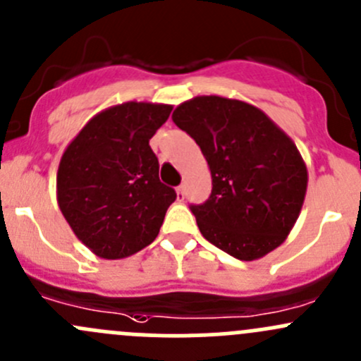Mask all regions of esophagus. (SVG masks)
Returning <instances> with one entry per match:
<instances>
[{
    "label": "esophagus",
    "mask_w": 361,
    "mask_h": 361,
    "mask_svg": "<svg viewBox=\"0 0 361 361\" xmlns=\"http://www.w3.org/2000/svg\"><path fill=\"white\" fill-rule=\"evenodd\" d=\"M176 195H178V201H183L185 199V188H183V185H180V187L176 188Z\"/></svg>",
    "instance_id": "esophagus-1"
}]
</instances>
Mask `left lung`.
Listing matches in <instances>:
<instances>
[{
  "label": "left lung",
  "mask_w": 361,
  "mask_h": 361,
  "mask_svg": "<svg viewBox=\"0 0 361 361\" xmlns=\"http://www.w3.org/2000/svg\"><path fill=\"white\" fill-rule=\"evenodd\" d=\"M173 122L194 137L211 171L209 199L190 206L204 238L245 262L281 246L307 190L292 137L253 104L221 96L185 101Z\"/></svg>",
  "instance_id": "1"
}]
</instances>
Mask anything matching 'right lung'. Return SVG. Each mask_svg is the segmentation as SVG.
Instances as JSON below:
<instances>
[{
  "mask_svg": "<svg viewBox=\"0 0 361 361\" xmlns=\"http://www.w3.org/2000/svg\"><path fill=\"white\" fill-rule=\"evenodd\" d=\"M171 104H116L94 115L57 169V204L76 238L106 260L130 257L159 235L174 188L159 180L150 140Z\"/></svg>",
  "mask_w": 361,
  "mask_h": 361,
  "instance_id": "obj_1",
  "label": "right lung"
}]
</instances>
